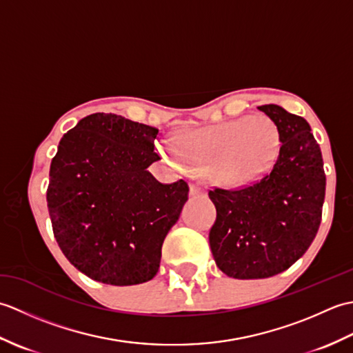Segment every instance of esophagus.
Returning <instances> with one entry per match:
<instances>
[{"instance_id":"34e87169","label":"esophagus","mask_w":353,"mask_h":353,"mask_svg":"<svg viewBox=\"0 0 353 353\" xmlns=\"http://www.w3.org/2000/svg\"><path fill=\"white\" fill-rule=\"evenodd\" d=\"M190 194H191V196H203L205 190L201 188V185H199V183H191L190 185Z\"/></svg>"}]
</instances>
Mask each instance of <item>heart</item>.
<instances>
[{"label": "heart", "mask_w": 353, "mask_h": 353, "mask_svg": "<svg viewBox=\"0 0 353 353\" xmlns=\"http://www.w3.org/2000/svg\"><path fill=\"white\" fill-rule=\"evenodd\" d=\"M279 144V132L272 119L253 115L181 133L176 148L159 144L157 150L176 167L211 172L226 186H243L273 167Z\"/></svg>", "instance_id": "heart-1"}]
</instances>
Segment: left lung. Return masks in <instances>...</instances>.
I'll list each match as a JSON object with an SVG mask.
<instances>
[{"mask_svg": "<svg viewBox=\"0 0 353 353\" xmlns=\"http://www.w3.org/2000/svg\"><path fill=\"white\" fill-rule=\"evenodd\" d=\"M258 109L279 132L272 170L244 188L209 191L216 209L209 244L216 267L235 279H264L294 264L317 235L325 201L323 157L308 121L277 104Z\"/></svg>", "mask_w": 353, "mask_h": 353, "instance_id": "1", "label": "left lung"}]
</instances>
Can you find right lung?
Returning <instances> with one entry per match:
<instances>
[{
	"label": "right lung",
	"mask_w": 353,
	"mask_h": 353,
	"mask_svg": "<svg viewBox=\"0 0 353 353\" xmlns=\"http://www.w3.org/2000/svg\"><path fill=\"white\" fill-rule=\"evenodd\" d=\"M159 130L115 114H92L59 142L48 212L61 250L79 272L108 285L153 279L188 183H161L147 168Z\"/></svg>",
	"instance_id": "1"
}]
</instances>
